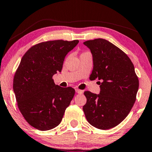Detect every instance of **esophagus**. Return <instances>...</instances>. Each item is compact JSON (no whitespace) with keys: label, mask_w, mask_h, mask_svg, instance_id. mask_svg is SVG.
Instances as JSON below:
<instances>
[{"label":"esophagus","mask_w":152,"mask_h":152,"mask_svg":"<svg viewBox=\"0 0 152 152\" xmlns=\"http://www.w3.org/2000/svg\"><path fill=\"white\" fill-rule=\"evenodd\" d=\"M76 92L78 93V94H83V91L81 90H78V89H76Z\"/></svg>","instance_id":"34e87169"}]
</instances>
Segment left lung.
I'll list each match as a JSON object with an SVG mask.
<instances>
[{
    "label": "left lung",
    "instance_id": "obj_1",
    "mask_svg": "<svg viewBox=\"0 0 152 152\" xmlns=\"http://www.w3.org/2000/svg\"><path fill=\"white\" fill-rule=\"evenodd\" d=\"M90 50L93 70L90 80H101L100 92H84L83 107L88 122L97 129H109L126 118L136 99L139 80L133 64L125 53L106 39L83 42Z\"/></svg>",
    "mask_w": 152,
    "mask_h": 152
}]
</instances>
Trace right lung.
<instances>
[{"instance_id":"add662e5","label":"right lung","mask_w":152,"mask_h":152,"mask_svg":"<svg viewBox=\"0 0 152 152\" xmlns=\"http://www.w3.org/2000/svg\"><path fill=\"white\" fill-rule=\"evenodd\" d=\"M78 42H42L32 46L21 58L14 77V92L22 115L38 130L58 126L74 96V88L58 86L52 78L61 72L64 58Z\"/></svg>"}]
</instances>
